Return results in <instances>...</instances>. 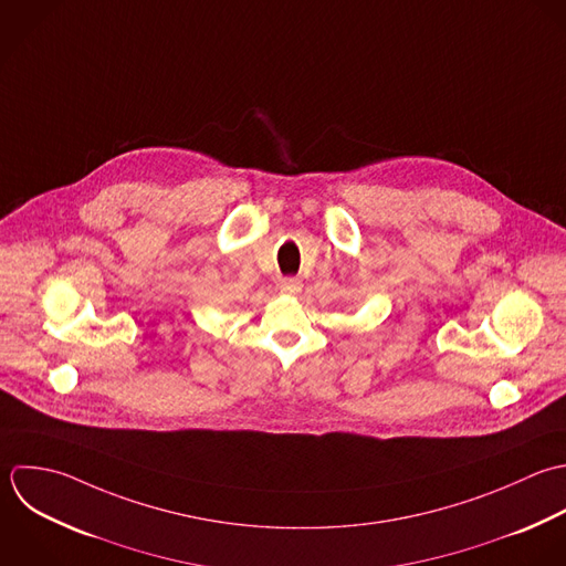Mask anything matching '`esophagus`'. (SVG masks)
Segmentation results:
<instances>
[{
  "mask_svg": "<svg viewBox=\"0 0 566 566\" xmlns=\"http://www.w3.org/2000/svg\"><path fill=\"white\" fill-rule=\"evenodd\" d=\"M280 291H282L284 295H297V293L302 291V280H300V277H284V280L280 282Z\"/></svg>",
  "mask_w": 566,
  "mask_h": 566,
  "instance_id": "obj_1",
  "label": "esophagus"
}]
</instances>
